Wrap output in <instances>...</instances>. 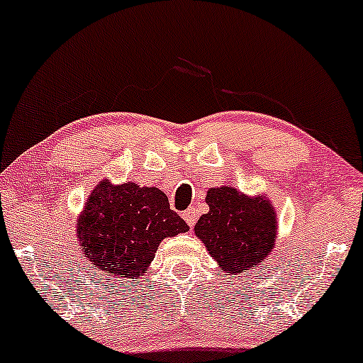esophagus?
I'll return each mask as SVG.
<instances>
[{
  "label": "esophagus",
  "instance_id": "esophagus-1",
  "mask_svg": "<svg viewBox=\"0 0 363 363\" xmlns=\"http://www.w3.org/2000/svg\"><path fill=\"white\" fill-rule=\"evenodd\" d=\"M182 218H184L186 223L189 225V228H193V226L196 225V220H198V215H196V209L194 208L186 209V211L182 213Z\"/></svg>",
  "mask_w": 363,
  "mask_h": 363
}]
</instances>
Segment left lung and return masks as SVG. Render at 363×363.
Instances as JSON below:
<instances>
[{
  "label": "left lung",
  "instance_id": "8db88e82",
  "mask_svg": "<svg viewBox=\"0 0 363 363\" xmlns=\"http://www.w3.org/2000/svg\"><path fill=\"white\" fill-rule=\"evenodd\" d=\"M209 211L198 220L194 235L216 260L223 276L257 269L277 238V213L265 194L248 196L231 186L209 187Z\"/></svg>",
  "mask_w": 363,
  "mask_h": 363
}]
</instances>
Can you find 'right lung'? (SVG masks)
I'll use <instances>...</instances> for the list:
<instances>
[{"mask_svg": "<svg viewBox=\"0 0 363 363\" xmlns=\"http://www.w3.org/2000/svg\"><path fill=\"white\" fill-rule=\"evenodd\" d=\"M187 230L159 187L111 184L108 179L91 191L76 221L81 253L108 281L143 276L160 242Z\"/></svg>", "mask_w": 363, "mask_h": 363, "instance_id": "right-lung-1", "label": "right lung"}]
</instances>
